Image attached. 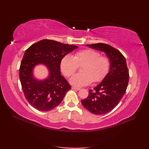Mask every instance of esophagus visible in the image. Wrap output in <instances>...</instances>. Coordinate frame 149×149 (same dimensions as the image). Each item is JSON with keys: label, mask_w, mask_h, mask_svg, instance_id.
<instances>
[{"label": "esophagus", "mask_w": 149, "mask_h": 149, "mask_svg": "<svg viewBox=\"0 0 149 149\" xmlns=\"http://www.w3.org/2000/svg\"><path fill=\"white\" fill-rule=\"evenodd\" d=\"M72 89H73V90H79L81 88H77V87H74V86H73L72 88Z\"/></svg>", "instance_id": "esophagus-1"}]
</instances>
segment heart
<instances>
[{"label":"heart","mask_w":149,"mask_h":149,"mask_svg":"<svg viewBox=\"0 0 149 149\" xmlns=\"http://www.w3.org/2000/svg\"><path fill=\"white\" fill-rule=\"evenodd\" d=\"M81 65H83L82 74L75 75L70 79L73 86L82 87L91 84L93 81H101L109 70L110 62L107 57L100 56L96 50L84 49L77 52L74 57L70 55L63 57L60 68L65 76L70 77L76 72L78 66Z\"/></svg>","instance_id":"b5f03b06"}]
</instances>
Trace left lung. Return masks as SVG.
<instances>
[{
    "mask_svg": "<svg viewBox=\"0 0 149 149\" xmlns=\"http://www.w3.org/2000/svg\"><path fill=\"white\" fill-rule=\"evenodd\" d=\"M86 45L104 52L109 59V72L93 90H89L86 99L81 100L83 106L91 113L104 115L115 108L125 94L129 83V70L124 56L114 47L101 43Z\"/></svg>",
    "mask_w": 149,
    "mask_h": 149,
    "instance_id": "left-lung-1",
    "label": "left lung"
}]
</instances>
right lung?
Segmentation results:
<instances>
[{
  "mask_svg": "<svg viewBox=\"0 0 149 149\" xmlns=\"http://www.w3.org/2000/svg\"><path fill=\"white\" fill-rule=\"evenodd\" d=\"M77 46L42 40L28 48L22 60L19 76L24 95L34 108L48 111L61 102L65 94L71 89L70 85L60 71V63L65 57ZM43 64L49 70V76L39 80L33 77V70Z\"/></svg>",
  "mask_w": 149,
  "mask_h": 149,
  "instance_id": "add662e5",
  "label": "right lung"
}]
</instances>
